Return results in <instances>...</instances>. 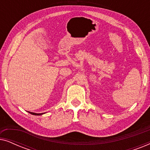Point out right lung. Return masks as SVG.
<instances>
[{
	"instance_id": "obj_1",
	"label": "right lung",
	"mask_w": 150,
	"mask_h": 150,
	"mask_svg": "<svg viewBox=\"0 0 150 150\" xmlns=\"http://www.w3.org/2000/svg\"><path fill=\"white\" fill-rule=\"evenodd\" d=\"M28 112H29L30 114L33 115H42L44 114V113H35V112H30V111H28Z\"/></svg>"
}]
</instances>
